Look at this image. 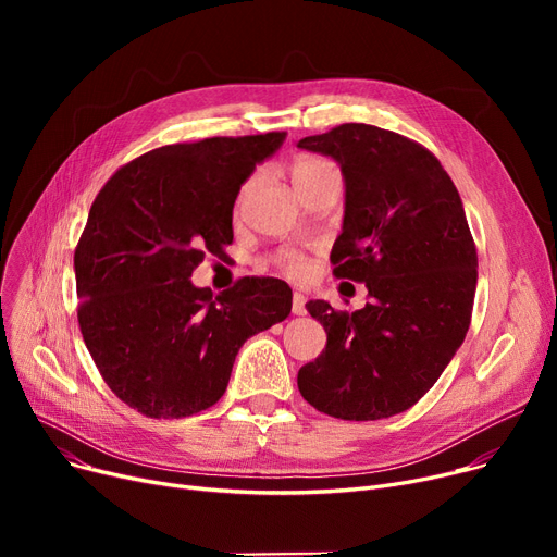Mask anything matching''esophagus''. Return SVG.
I'll use <instances>...</instances> for the list:
<instances>
[{"label": "esophagus", "mask_w": 557, "mask_h": 557, "mask_svg": "<svg viewBox=\"0 0 557 557\" xmlns=\"http://www.w3.org/2000/svg\"><path fill=\"white\" fill-rule=\"evenodd\" d=\"M290 311H294V315H305L307 313L305 296L300 294V290H296V294H294V305H290Z\"/></svg>", "instance_id": "1"}]
</instances>
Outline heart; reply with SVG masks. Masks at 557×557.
Returning <instances> with one entry per match:
<instances>
[{
  "instance_id": "b5f03b06",
  "label": "heart",
  "mask_w": 557,
  "mask_h": 557,
  "mask_svg": "<svg viewBox=\"0 0 557 557\" xmlns=\"http://www.w3.org/2000/svg\"><path fill=\"white\" fill-rule=\"evenodd\" d=\"M327 166H332V164L325 162V160L311 158V156L298 158L294 164H290V181L296 183V181L305 178V175L315 173V171H320V169H327ZM282 263H284V269H286L290 275H302V273H305V261H302V257L296 255V252L282 255Z\"/></svg>"
}]
</instances>
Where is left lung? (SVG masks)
<instances>
[{
  "instance_id": "8db88e82",
  "label": "left lung",
  "mask_w": 557,
  "mask_h": 557,
  "mask_svg": "<svg viewBox=\"0 0 557 557\" xmlns=\"http://www.w3.org/2000/svg\"><path fill=\"white\" fill-rule=\"evenodd\" d=\"M298 146L341 164L334 275L368 288L352 313L307 302L327 345L300 368L298 388L332 418L397 416L437 382L470 330L479 259L462 200L437 158L393 131L343 124Z\"/></svg>"
}]
</instances>
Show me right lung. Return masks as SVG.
<instances>
[{"label":"right lung","mask_w":557,"mask_h":557,"mask_svg":"<svg viewBox=\"0 0 557 557\" xmlns=\"http://www.w3.org/2000/svg\"><path fill=\"white\" fill-rule=\"evenodd\" d=\"M286 133L169 144L116 171L74 252L78 325L108 388L146 418L214 406L242 345L290 313L275 277L212 296L191 284L205 252L232 244V208Z\"/></svg>","instance_id":"add662e5"}]
</instances>
